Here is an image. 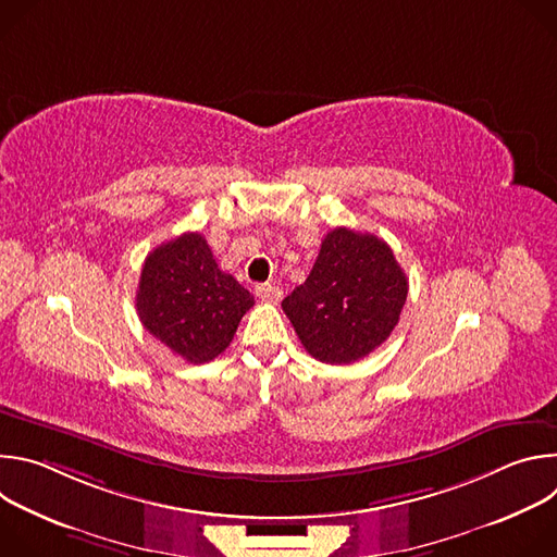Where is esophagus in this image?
<instances>
[{
	"instance_id": "esophagus-1",
	"label": "esophagus",
	"mask_w": 557,
	"mask_h": 557,
	"mask_svg": "<svg viewBox=\"0 0 557 557\" xmlns=\"http://www.w3.org/2000/svg\"><path fill=\"white\" fill-rule=\"evenodd\" d=\"M256 295L262 301H280L282 299V288L275 284H258L256 286Z\"/></svg>"
}]
</instances>
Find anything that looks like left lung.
Masks as SVG:
<instances>
[{"instance_id":"1","label":"left lung","mask_w":557,"mask_h":557,"mask_svg":"<svg viewBox=\"0 0 557 557\" xmlns=\"http://www.w3.org/2000/svg\"><path fill=\"white\" fill-rule=\"evenodd\" d=\"M406 299L408 277L381 237L337 226L282 308L310 357L346 366L389 337Z\"/></svg>"}]
</instances>
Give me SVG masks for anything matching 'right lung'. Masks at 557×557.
Returning a JSON list of instances; mask_svg holds the SVG:
<instances>
[{
    "instance_id": "right-lung-1",
    "label": "right lung",
    "mask_w": 557,
    "mask_h": 557,
    "mask_svg": "<svg viewBox=\"0 0 557 557\" xmlns=\"http://www.w3.org/2000/svg\"><path fill=\"white\" fill-rule=\"evenodd\" d=\"M253 304L240 282L218 269L205 237L191 231L145 258L136 290L145 331L189 363L224 352Z\"/></svg>"
}]
</instances>
